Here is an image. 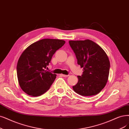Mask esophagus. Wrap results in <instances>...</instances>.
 I'll use <instances>...</instances> for the list:
<instances>
[{
	"label": "esophagus",
	"instance_id": "obj_1",
	"mask_svg": "<svg viewBox=\"0 0 129 129\" xmlns=\"http://www.w3.org/2000/svg\"><path fill=\"white\" fill-rule=\"evenodd\" d=\"M62 76H63V77H69V75H65V74H61Z\"/></svg>",
	"mask_w": 129,
	"mask_h": 129
}]
</instances>
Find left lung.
<instances>
[{
    "label": "left lung",
    "instance_id": "8db88e82",
    "mask_svg": "<svg viewBox=\"0 0 129 129\" xmlns=\"http://www.w3.org/2000/svg\"><path fill=\"white\" fill-rule=\"evenodd\" d=\"M69 44L83 68L81 76H78V82L73 86L74 91L84 96L96 95L105 87L108 79L110 62L106 53L94 42L70 40Z\"/></svg>",
    "mask_w": 129,
    "mask_h": 129
}]
</instances>
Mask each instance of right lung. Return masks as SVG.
Instances as JSON below:
<instances>
[{"instance_id": "right-lung-1", "label": "right lung", "mask_w": 129, "mask_h": 129, "mask_svg": "<svg viewBox=\"0 0 129 129\" xmlns=\"http://www.w3.org/2000/svg\"><path fill=\"white\" fill-rule=\"evenodd\" d=\"M65 43L63 40L44 39L33 43L24 50L17 64L18 81L24 92L37 97L50 88L57 75L45 69L56 50Z\"/></svg>"}]
</instances>
